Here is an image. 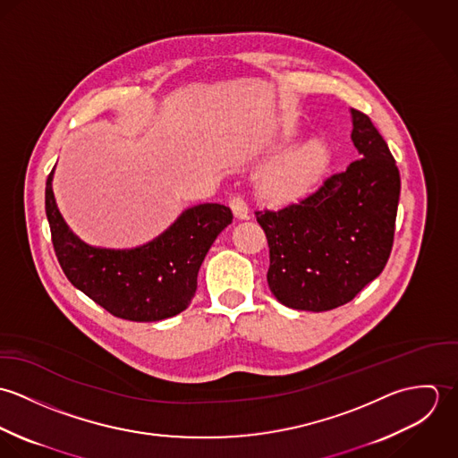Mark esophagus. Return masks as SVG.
<instances>
[{
    "label": "esophagus",
    "instance_id": "1",
    "mask_svg": "<svg viewBox=\"0 0 458 458\" xmlns=\"http://www.w3.org/2000/svg\"><path fill=\"white\" fill-rule=\"evenodd\" d=\"M229 206H231V209H233V213H234L236 218L243 220V218L249 216V206H247V200H245L243 197H231V199H229Z\"/></svg>",
    "mask_w": 458,
    "mask_h": 458
}]
</instances>
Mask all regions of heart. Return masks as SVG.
<instances>
[{
    "instance_id": "b5f03b06",
    "label": "heart",
    "mask_w": 458,
    "mask_h": 458,
    "mask_svg": "<svg viewBox=\"0 0 458 458\" xmlns=\"http://www.w3.org/2000/svg\"><path fill=\"white\" fill-rule=\"evenodd\" d=\"M327 160L329 151L325 142H309L298 153H294L269 180V192L276 197H293L307 191L325 173Z\"/></svg>"
}]
</instances>
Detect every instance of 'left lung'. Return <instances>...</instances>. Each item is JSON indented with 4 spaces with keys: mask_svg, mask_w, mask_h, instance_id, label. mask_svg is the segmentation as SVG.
Wrapping results in <instances>:
<instances>
[{
    "mask_svg": "<svg viewBox=\"0 0 458 458\" xmlns=\"http://www.w3.org/2000/svg\"><path fill=\"white\" fill-rule=\"evenodd\" d=\"M360 158L316 191L278 209H258L269 247L267 285L296 310L325 312L351 301L390 259L400 174L370 118L351 109Z\"/></svg>",
    "mask_w": 458,
    "mask_h": 458,
    "instance_id": "8db88e82",
    "label": "left lung"
}]
</instances>
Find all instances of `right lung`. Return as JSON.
Here are the masks:
<instances>
[{
    "label": "right lung",
    "mask_w": 458,
    "mask_h": 458,
    "mask_svg": "<svg viewBox=\"0 0 458 458\" xmlns=\"http://www.w3.org/2000/svg\"><path fill=\"white\" fill-rule=\"evenodd\" d=\"M46 183V213L60 266L73 287L120 319L151 323L183 312L197 289V273L216 236L233 222L216 202L185 209L158 238L129 250L84 243L66 225Z\"/></svg>",
    "instance_id": "1"
}]
</instances>
